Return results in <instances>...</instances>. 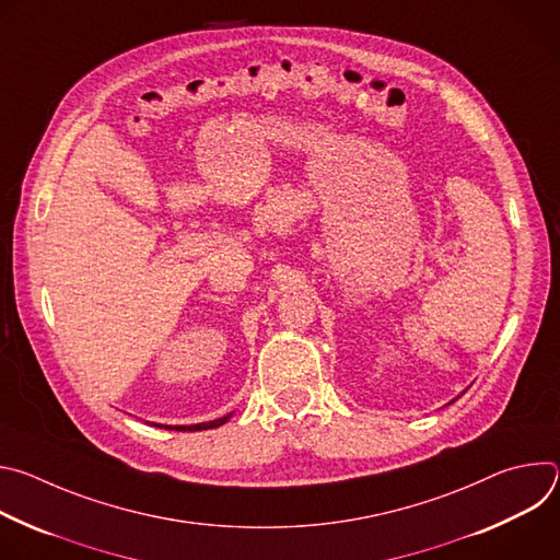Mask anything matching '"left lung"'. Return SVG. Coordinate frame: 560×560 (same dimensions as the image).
Returning a JSON list of instances; mask_svg holds the SVG:
<instances>
[{
    "label": "left lung",
    "mask_w": 560,
    "mask_h": 560,
    "mask_svg": "<svg viewBox=\"0 0 560 560\" xmlns=\"http://www.w3.org/2000/svg\"><path fill=\"white\" fill-rule=\"evenodd\" d=\"M456 398H458V396H456ZM456 398H454V401H456ZM454 401H450V404H454Z\"/></svg>",
    "instance_id": "obj_1"
}]
</instances>
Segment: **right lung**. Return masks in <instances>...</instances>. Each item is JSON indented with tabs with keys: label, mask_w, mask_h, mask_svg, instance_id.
Instances as JSON below:
<instances>
[{
	"label": "right lung",
	"mask_w": 560,
	"mask_h": 560,
	"mask_svg": "<svg viewBox=\"0 0 560 560\" xmlns=\"http://www.w3.org/2000/svg\"><path fill=\"white\" fill-rule=\"evenodd\" d=\"M230 417H232V415H225V417H221V419H214V421H208V423H197V425H175V428L162 425V423H152V425H154V428H166V430H177V432H199V430L219 428V425H223Z\"/></svg>",
	"instance_id": "add662e5"
}]
</instances>
